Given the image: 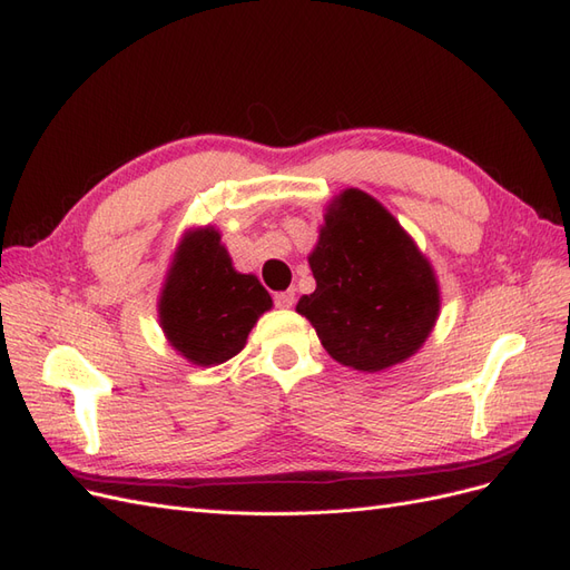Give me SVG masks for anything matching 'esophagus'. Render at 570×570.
<instances>
[{"mask_svg":"<svg viewBox=\"0 0 570 570\" xmlns=\"http://www.w3.org/2000/svg\"><path fill=\"white\" fill-rule=\"evenodd\" d=\"M273 302H275V306H281V308H289L292 304H295V289L275 292V295H273Z\"/></svg>","mask_w":570,"mask_h":570,"instance_id":"1","label":"esophagus"}]
</instances>
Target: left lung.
I'll return each mask as SVG.
<instances>
[{"mask_svg": "<svg viewBox=\"0 0 570 570\" xmlns=\"http://www.w3.org/2000/svg\"><path fill=\"white\" fill-rule=\"evenodd\" d=\"M308 264L316 289L297 312L340 364L383 371L433 331L440 312L433 268L392 214L361 189H344L325 214Z\"/></svg>", "mask_w": 570, "mask_h": 570, "instance_id": "left-lung-1", "label": "left lung"}]
</instances>
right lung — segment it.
Returning a JSON list of instances; mask_svg holds the SVG:
<instances>
[{
    "label": "right lung",
    "instance_id": "obj_1",
    "mask_svg": "<svg viewBox=\"0 0 570 570\" xmlns=\"http://www.w3.org/2000/svg\"><path fill=\"white\" fill-rule=\"evenodd\" d=\"M271 295L254 275L233 268L214 228L187 235L168 273L159 304L170 344L197 366H214L243 352Z\"/></svg>",
    "mask_w": 570,
    "mask_h": 570
}]
</instances>
